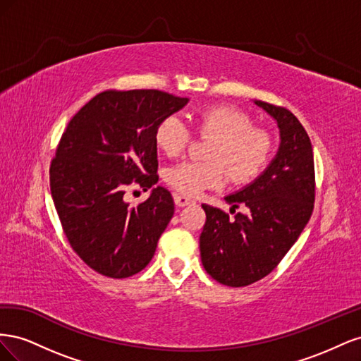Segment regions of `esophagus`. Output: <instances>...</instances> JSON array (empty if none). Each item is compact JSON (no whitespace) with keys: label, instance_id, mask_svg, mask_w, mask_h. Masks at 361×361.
Instances as JSON below:
<instances>
[{"label":"esophagus","instance_id":"1","mask_svg":"<svg viewBox=\"0 0 361 361\" xmlns=\"http://www.w3.org/2000/svg\"><path fill=\"white\" fill-rule=\"evenodd\" d=\"M174 203H176V206H179V207H183V206L192 204L194 200L185 197V195H182V194H174Z\"/></svg>","mask_w":361,"mask_h":361}]
</instances>
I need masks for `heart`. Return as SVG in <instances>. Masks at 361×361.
I'll list each match as a JSON object with an SVG mask.
<instances>
[{
  "mask_svg": "<svg viewBox=\"0 0 361 361\" xmlns=\"http://www.w3.org/2000/svg\"><path fill=\"white\" fill-rule=\"evenodd\" d=\"M197 133L216 138L209 152L214 161H185L166 171L170 187L191 197L204 190L221 188L228 179V171L238 183L256 179L272 150L268 130L255 126L253 118L235 106L216 105L200 111ZM191 141L192 130L178 114L167 116L157 126L155 143L170 158L182 155Z\"/></svg>",
  "mask_w": 361,
  "mask_h": 361,
  "instance_id": "b5f03b06",
  "label": "heart"
}]
</instances>
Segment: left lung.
I'll return each mask as SVG.
<instances>
[{
	"label": "left lung",
	"mask_w": 361,
	"mask_h": 361,
	"mask_svg": "<svg viewBox=\"0 0 361 361\" xmlns=\"http://www.w3.org/2000/svg\"><path fill=\"white\" fill-rule=\"evenodd\" d=\"M277 120L280 147L260 176L226 202L248 212L235 218L202 204L206 223L200 235L202 264L214 280L231 288L248 286L285 257L309 223L314 203V162L310 138L288 108L256 101Z\"/></svg>",
	"instance_id": "left-lung-1"
}]
</instances>
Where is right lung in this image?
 Segmentation results:
<instances>
[{
	"mask_svg": "<svg viewBox=\"0 0 361 361\" xmlns=\"http://www.w3.org/2000/svg\"><path fill=\"white\" fill-rule=\"evenodd\" d=\"M187 97L161 90H105L76 113L51 161L49 185L63 232L84 264L110 279L147 267L174 214L169 190L129 206L130 185L158 182L155 130Z\"/></svg>",
	"mask_w": 361,
	"mask_h": 361,
	"instance_id": "add662e5",
	"label": "right lung"
}]
</instances>
